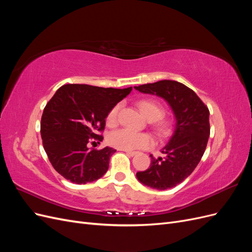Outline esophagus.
<instances>
[{"label": "esophagus", "mask_w": 252, "mask_h": 252, "mask_svg": "<svg viewBox=\"0 0 252 252\" xmlns=\"http://www.w3.org/2000/svg\"><path fill=\"white\" fill-rule=\"evenodd\" d=\"M125 152H126L127 156H130V157H133V156L136 155V151H128V150H126Z\"/></svg>", "instance_id": "esophagus-1"}]
</instances>
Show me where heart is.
Segmentation results:
<instances>
[{
	"instance_id": "obj_1",
	"label": "heart",
	"mask_w": 252,
	"mask_h": 252,
	"mask_svg": "<svg viewBox=\"0 0 252 252\" xmlns=\"http://www.w3.org/2000/svg\"><path fill=\"white\" fill-rule=\"evenodd\" d=\"M138 107L142 116L149 122H155L154 128L158 135H164L169 130V123L161 120L164 114V109L161 105L154 100H142L138 103ZM120 105H116L110 109L106 118L109 126L116 125ZM108 142L111 146L121 150H135L148 148L152 145V140L146 133L134 132L129 129H120L113 131L108 136Z\"/></svg>"
}]
</instances>
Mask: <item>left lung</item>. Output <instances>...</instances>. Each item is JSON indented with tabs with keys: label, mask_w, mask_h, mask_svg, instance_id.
I'll return each mask as SVG.
<instances>
[{
	"label": "left lung",
	"mask_w": 252,
	"mask_h": 252,
	"mask_svg": "<svg viewBox=\"0 0 252 252\" xmlns=\"http://www.w3.org/2000/svg\"><path fill=\"white\" fill-rule=\"evenodd\" d=\"M134 89L164 98L175 119L173 133L162 148L165 158L150 155L149 168L136 172V178L158 190L175 187L191 174L204 155L210 134L209 110L193 90L177 81L163 80Z\"/></svg>",
	"instance_id": "left-lung-1"
}]
</instances>
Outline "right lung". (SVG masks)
<instances>
[{
	"label": "right lung",
	"instance_id": "obj_1",
	"mask_svg": "<svg viewBox=\"0 0 252 252\" xmlns=\"http://www.w3.org/2000/svg\"><path fill=\"white\" fill-rule=\"evenodd\" d=\"M131 90L67 84L56 91L42 114L41 136L51 165L62 177L81 185L108 170L117 150L89 149L87 144L91 139L103 140L97 132L104 130L108 112Z\"/></svg>",
	"mask_w": 252,
	"mask_h": 252
}]
</instances>
